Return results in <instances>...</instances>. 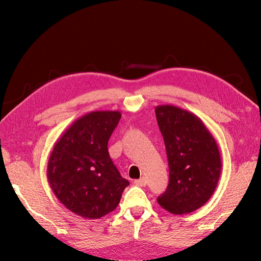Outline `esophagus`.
Returning a JSON list of instances; mask_svg holds the SVG:
<instances>
[{
    "instance_id": "34e87169",
    "label": "esophagus",
    "mask_w": 261,
    "mask_h": 261,
    "mask_svg": "<svg viewBox=\"0 0 261 261\" xmlns=\"http://www.w3.org/2000/svg\"><path fill=\"white\" fill-rule=\"evenodd\" d=\"M135 184L139 185V186H146L147 185V179L145 178V177H142V178H140V179L135 180Z\"/></svg>"
}]
</instances>
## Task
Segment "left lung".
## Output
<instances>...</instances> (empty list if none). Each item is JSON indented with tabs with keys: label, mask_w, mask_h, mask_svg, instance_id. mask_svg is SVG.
Segmentation results:
<instances>
[{
	"label": "left lung",
	"mask_w": 261,
	"mask_h": 261,
	"mask_svg": "<svg viewBox=\"0 0 261 261\" xmlns=\"http://www.w3.org/2000/svg\"><path fill=\"white\" fill-rule=\"evenodd\" d=\"M169 166V182L157 201L171 214L192 213L213 195L222 163L218 143L203 121L174 105L154 109Z\"/></svg>",
	"instance_id": "8db88e82"
}]
</instances>
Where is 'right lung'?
I'll return each instance as SVG.
<instances>
[{"instance_id":"right-lung-1","label":"right lung","mask_w":261,"mask_h":261,"mask_svg":"<svg viewBox=\"0 0 261 261\" xmlns=\"http://www.w3.org/2000/svg\"><path fill=\"white\" fill-rule=\"evenodd\" d=\"M121 119L119 111H94L77 119L55 143L47 178L66 208L99 219L118 206L129 181L110 158L108 142Z\"/></svg>"}]
</instances>
